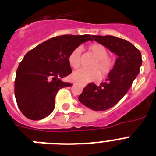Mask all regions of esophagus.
<instances>
[{"label": "esophagus", "mask_w": 156, "mask_h": 156, "mask_svg": "<svg viewBox=\"0 0 156 156\" xmlns=\"http://www.w3.org/2000/svg\"><path fill=\"white\" fill-rule=\"evenodd\" d=\"M74 84H75V83H73V85H74ZM79 84L81 85V86H82L83 87H86V85H87L86 83H79Z\"/></svg>", "instance_id": "34e87169"}]
</instances>
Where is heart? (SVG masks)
<instances>
[{
    "mask_svg": "<svg viewBox=\"0 0 156 156\" xmlns=\"http://www.w3.org/2000/svg\"><path fill=\"white\" fill-rule=\"evenodd\" d=\"M88 50L96 58V61L93 64L92 68L94 69L86 70L80 69L72 73L71 80L74 82L80 83H88L96 81L100 77V73L102 76L108 75L111 72L114 65L113 58H109L108 52L105 46L101 44H91L87 47ZM69 63L72 68L77 69L80 65V48H76L70 53L69 56ZM100 70L99 73L98 69Z\"/></svg>",
    "mask_w": 156,
    "mask_h": 156,
    "instance_id": "obj_1",
    "label": "heart"
}]
</instances>
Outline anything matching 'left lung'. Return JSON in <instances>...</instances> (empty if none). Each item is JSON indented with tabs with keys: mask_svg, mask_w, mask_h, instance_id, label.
Listing matches in <instances>:
<instances>
[{
	"mask_svg": "<svg viewBox=\"0 0 156 156\" xmlns=\"http://www.w3.org/2000/svg\"><path fill=\"white\" fill-rule=\"evenodd\" d=\"M92 38L118 58L104 83L99 86L88 83L79 95V101L91 110L103 111L115 106L129 90L140 73L141 54L134 45L122 38L111 35H92Z\"/></svg>",
	"mask_w": 156,
	"mask_h": 156,
	"instance_id": "obj_1",
	"label": "left lung"
}]
</instances>
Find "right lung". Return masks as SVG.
<instances>
[{
    "label": "right lung",
    "instance_id": "right-lung-1",
    "mask_svg": "<svg viewBox=\"0 0 156 156\" xmlns=\"http://www.w3.org/2000/svg\"><path fill=\"white\" fill-rule=\"evenodd\" d=\"M88 40L92 41L90 34H65L46 40L27 53L15 80V96L25 117L37 121L53 112L58 91L72 85L62 80L72 73L69 54Z\"/></svg>",
    "mask_w": 156,
    "mask_h": 156
}]
</instances>
